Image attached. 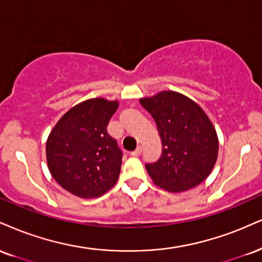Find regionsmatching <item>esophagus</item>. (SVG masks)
Wrapping results in <instances>:
<instances>
[{
	"instance_id": "esophagus-1",
	"label": "esophagus",
	"mask_w": 262,
	"mask_h": 262,
	"mask_svg": "<svg viewBox=\"0 0 262 262\" xmlns=\"http://www.w3.org/2000/svg\"><path fill=\"white\" fill-rule=\"evenodd\" d=\"M141 150H143V149H141V146H138L137 149H135L133 152H132V156H139L141 154Z\"/></svg>"
}]
</instances>
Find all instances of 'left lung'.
<instances>
[{"label":"left lung","instance_id":"obj_1","mask_svg":"<svg viewBox=\"0 0 262 262\" xmlns=\"http://www.w3.org/2000/svg\"><path fill=\"white\" fill-rule=\"evenodd\" d=\"M162 141L159 161L146 163L154 183L171 193L188 190L209 177L219 155V138L210 118L189 97L161 91L140 99Z\"/></svg>","mask_w":262,"mask_h":262}]
</instances>
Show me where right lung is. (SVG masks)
Returning a JSON list of instances; mask_svg holds the SVG:
<instances>
[{
  "label": "right lung",
  "instance_id": "obj_1",
  "mask_svg": "<svg viewBox=\"0 0 262 262\" xmlns=\"http://www.w3.org/2000/svg\"><path fill=\"white\" fill-rule=\"evenodd\" d=\"M117 108L118 101L102 97L83 101L62 116L47 138L50 173L75 196H101L117 182L122 151L107 133Z\"/></svg>",
  "mask_w": 262,
  "mask_h": 262
}]
</instances>
